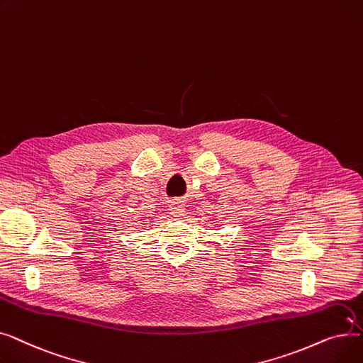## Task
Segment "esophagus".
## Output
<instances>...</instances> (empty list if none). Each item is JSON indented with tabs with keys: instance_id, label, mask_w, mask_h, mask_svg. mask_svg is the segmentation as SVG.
Masks as SVG:
<instances>
[{
	"instance_id": "34e87169",
	"label": "esophagus",
	"mask_w": 363,
	"mask_h": 363,
	"mask_svg": "<svg viewBox=\"0 0 363 363\" xmlns=\"http://www.w3.org/2000/svg\"><path fill=\"white\" fill-rule=\"evenodd\" d=\"M170 215L175 216L177 219H182V216H185V207L181 201H175L174 204L170 206Z\"/></svg>"
}]
</instances>
